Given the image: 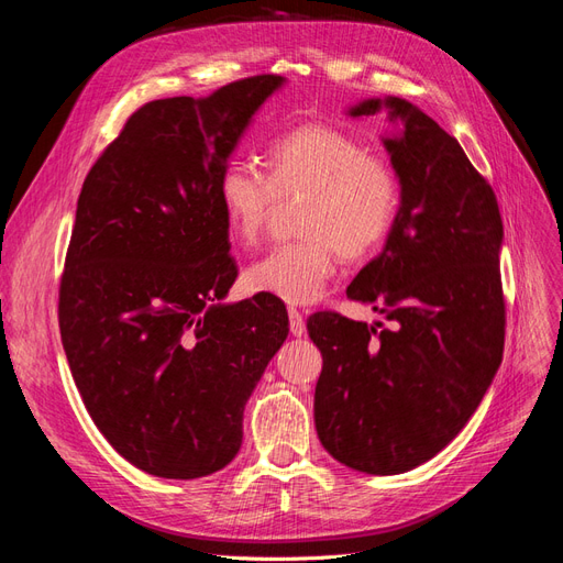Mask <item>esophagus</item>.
Masks as SVG:
<instances>
[{
  "instance_id": "esophagus-1",
  "label": "esophagus",
  "mask_w": 563,
  "mask_h": 563,
  "mask_svg": "<svg viewBox=\"0 0 563 563\" xmlns=\"http://www.w3.org/2000/svg\"><path fill=\"white\" fill-rule=\"evenodd\" d=\"M288 321H291V333L296 335V338H300V335H305V319H302V314L296 310V308H288Z\"/></svg>"
}]
</instances>
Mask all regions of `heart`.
<instances>
[{
    "mask_svg": "<svg viewBox=\"0 0 563 563\" xmlns=\"http://www.w3.org/2000/svg\"><path fill=\"white\" fill-rule=\"evenodd\" d=\"M265 166L267 178L230 162L218 178L220 211L236 240L253 244L277 197L308 192L298 216L300 240L272 246L251 263L246 284L288 305L312 302L333 277L338 253L360 261L380 246L399 207L397 176L362 141L329 124L284 133L265 152Z\"/></svg>",
    "mask_w": 563,
    "mask_h": 563,
    "instance_id": "b5f03b06",
    "label": "heart"
}]
</instances>
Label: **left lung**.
I'll list each match as a JSON object with an SVG mask.
<instances>
[{
    "label": "left lung",
    "instance_id": "obj_1",
    "mask_svg": "<svg viewBox=\"0 0 563 563\" xmlns=\"http://www.w3.org/2000/svg\"><path fill=\"white\" fill-rule=\"evenodd\" d=\"M387 112L380 135L399 180L383 251L347 298L389 327L317 312L321 352L314 428L338 463L401 474L428 463L465 428L496 378L505 345L503 220L490 185L460 143L406 98H364L352 119Z\"/></svg>",
    "mask_w": 563,
    "mask_h": 563
}]
</instances>
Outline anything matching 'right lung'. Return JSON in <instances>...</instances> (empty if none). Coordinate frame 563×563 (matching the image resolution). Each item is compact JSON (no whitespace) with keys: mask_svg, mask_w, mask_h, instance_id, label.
Wrapping results in <instances>:
<instances>
[{"mask_svg":"<svg viewBox=\"0 0 563 563\" xmlns=\"http://www.w3.org/2000/svg\"><path fill=\"white\" fill-rule=\"evenodd\" d=\"M286 84L261 75L133 112L77 199L58 321L75 385L112 449L164 479L223 470L244 406L288 335L275 296L236 279L218 178Z\"/></svg>","mask_w":563,"mask_h":563,"instance_id":"obj_1","label":"right lung"}]
</instances>
